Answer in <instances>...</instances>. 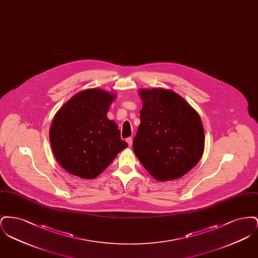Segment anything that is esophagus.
<instances>
[{
    "instance_id": "obj_1",
    "label": "esophagus",
    "mask_w": 258,
    "mask_h": 258,
    "mask_svg": "<svg viewBox=\"0 0 258 258\" xmlns=\"http://www.w3.org/2000/svg\"><path fill=\"white\" fill-rule=\"evenodd\" d=\"M126 142H127L128 146L131 147V146L133 145V137H128V138H126Z\"/></svg>"
}]
</instances>
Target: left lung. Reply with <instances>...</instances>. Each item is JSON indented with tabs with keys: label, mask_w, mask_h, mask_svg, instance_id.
<instances>
[{
	"label": "left lung",
	"mask_w": 258,
	"mask_h": 258,
	"mask_svg": "<svg viewBox=\"0 0 258 258\" xmlns=\"http://www.w3.org/2000/svg\"><path fill=\"white\" fill-rule=\"evenodd\" d=\"M144 103L134 139V151L158 181L184 176L197 165L204 150L200 117L184 98L165 89H143Z\"/></svg>",
	"instance_id": "obj_1"
}]
</instances>
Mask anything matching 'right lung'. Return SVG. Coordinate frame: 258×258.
I'll list each match as a JSON object with an SVG mask.
<instances>
[{
  "label": "right lung",
  "mask_w": 258,
  "mask_h": 258,
  "mask_svg": "<svg viewBox=\"0 0 258 258\" xmlns=\"http://www.w3.org/2000/svg\"><path fill=\"white\" fill-rule=\"evenodd\" d=\"M115 96L88 89L71 98L50 127L52 151L61 167L83 179H95L127 147L107 111Z\"/></svg>",
  "instance_id": "obj_1"
}]
</instances>
